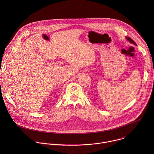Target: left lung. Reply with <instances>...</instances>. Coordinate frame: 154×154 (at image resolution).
I'll list each match as a JSON object with an SVG mask.
<instances>
[{
	"instance_id": "8db88e82",
	"label": "left lung",
	"mask_w": 154,
	"mask_h": 154,
	"mask_svg": "<svg viewBox=\"0 0 154 154\" xmlns=\"http://www.w3.org/2000/svg\"><path fill=\"white\" fill-rule=\"evenodd\" d=\"M126 39H127L129 42H130L131 43L134 44L135 45H136V43L135 42V41H134V40H133L132 39H131V38H129V37H127V38H126Z\"/></svg>"
}]
</instances>
